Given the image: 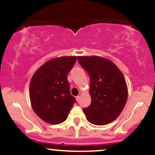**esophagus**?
I'll return each mask as SVG.
<instances>
[{
  "mask_svg": "<svg viewBox=\"0 0 155 155\" xmlns=\"http://www.w3.org/2000/svg\"><path fill=\"white\" fill-rule=\"evenodd\" d=\"M76 101H77L78 102H79V100H80V96H77V97H76Z\"/></svg>",
  "mask_w": 155,
  "mask_h": 155,
  "instance_id": "34e87169",
  "label": "esophagus"
}]
</instances>
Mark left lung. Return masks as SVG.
Listing matches in <instances>:
<instances>
[{
	"label": "left lung",
	"mask_w": 155,
	"mask_h": 155,
	"mask_svg": "<svg viewBox=\"0 0 155 155\" xmlns=\"http://www.w3.org/2000/svg\"><path fill=\"white\" fill-rule=\"evenodd\" d=\"M90 77L91 103L84 108L87 120L106 125L119 116L127 100L128 89L124 76L110 60L99 56H78Z\"/></svg>",
	"instance_id": "1"
}]
</instances>
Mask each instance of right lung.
I'll return each mask as SVG.
<instances>
[{
  "instance_id": "add662e5",
  "label": "right lung",
  "mask_w": 155,
  "mask_h": 155,
  "mask_svg": "<svg viewBox=\"0 0 155 155\" xmlns=\"http://www.w3.org/2000/svg\"><path fill=\"white\" fill-rule=\"evenodd\" d=\"M76 59V56L53 58L43 64L31 78V106L35 113L47 123L58 124L65 121L76 102L70 94L67 74Z\"/></svg>"
}]
</instances>
